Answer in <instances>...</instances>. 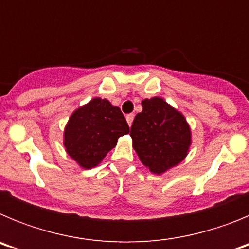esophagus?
Instances as JSON below:
<instances>
[{"label":"esophagus","instance_id":"1","mask_svg":"<svg viewBox=\"0 0 249 249\" xmlns=\"http://www.w3.org/2000/svg\"><path fill=\"white\" fill-rule=\"evenodd\" d=\"M133 118H135V114H133V113H129V114H127V116H126L127 123H128L129 126H131L132 122H133Z\"/></svg>","mask_w":249,"mask_h":249}]
</instances>
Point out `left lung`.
Listing matches in <instances>:
<instances>
[{
	"mask_svg": "<svg viewBox=\"0 0 249 249\" xmlns=\"http://www.w3.org/2000/svg\"><path fill=\"white\" fill-rule=\"evenodd\" d=\"M131 127L133 148L142 163L156 175L177 166L188 153L191 131L183 114L160 97L142 101Z\"/></svg>",
	"mask_w": 249,
	"mask_h": 249,
	"instance_id": "left-lung-1",
	"label": "left lung"
}]
</instances>
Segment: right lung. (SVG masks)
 <instances>
[{
  "mask_svg": "<svg viewBox=\"0 0 249 249\" xmlns=\"http://www.w3.org/2000/svg\"><path fill=\"white\" fill-rule=\"evenodd\" d=\"M129 132L126 118L107 100L93 98L72 113L65 129L66 151L77 163L89 169L96 167Z\"/></svg>",
  "mask_w": 249,
  "mask_h": 249,
  "instance_id": "obj_1",
  "label": "right lung"
}]
</instances>
